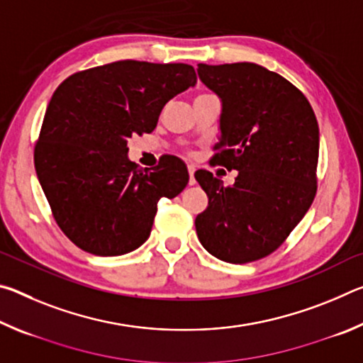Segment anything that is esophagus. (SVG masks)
<instances>
[{"label":"esophagus","instance_id":"1","mask_svg":"<svg viewBox=\"0 0 363 363\" xmlns=\"http://www.w3.org/2000/svg\"><path fill=\"white\" fill-rule=\"evenodd\" d=\"M194 173H195V168L194 167H189V184H190V186H195V177H194Z\"/></svg>","mask_w":363,"mask_h":363}]
</instances>
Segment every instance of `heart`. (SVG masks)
Listing matches in <instances>:
<instances>
[{
  "label": "heart",
  "instance_id": "b5f03b06",
  "mask_svg": "<svg viewBox=\"0 0 363 363\" xmlns=\"http://www.w3.org/2000/svg\"><path fill=\"white\" fill-rule=\"evenodd\" d=\"M201 96H205V94H201Z\"/></svg>",
  "mask_w": 363,
  "mask_h": 363
}]
</instances>
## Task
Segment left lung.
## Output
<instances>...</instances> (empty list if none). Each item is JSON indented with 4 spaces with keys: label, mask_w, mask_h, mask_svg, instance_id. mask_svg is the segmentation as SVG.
Listing matches in <instances>:
<instances>
[{
    "label": "left lung",
    "mask_w": 363,
    "mask_h": 363,
    "mask_svg": "<svg viewBox=\"0 0 363 363\" xmlns=\"http://www.w3.org/2000/svg\"><path fill=\"white\" fill-rule=\"evenodd\" d=\"M220 99V152L211 162L237 169L224 187L195 173L208 206L195 218L200 243L220 261L245 264L277 250L314 201L318 125L304 94L279 73L251 62L199 64Z\"/></svg>",
    "instance_id": "left-lung-1"
}]
</instances>
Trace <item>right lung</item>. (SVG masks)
Segmentation results:
<instances>
[{"label":"right lung","mask_w":363,"mask_h":363,"mask_svg":"<svg viewBox=\"0 0 363 363\" xmlns=\"http://www.w3.org/2000/svg\"><path fill=\"white\" fill-rule=\"evenodd\" d=\"M195 83L192 65L120 60L75 73L52 94L35 169L54 219L78 248L134 251L150 235L158 200L186 189L181 158L139 168L128 158V139L155 130L163 107Z\"/></svg>","instance_id":"right-lung-1"}]
</instances>
